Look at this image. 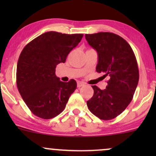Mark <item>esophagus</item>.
Listing matches in <instances>:
<instances>
[{"mask_svg":"<svg viewBox=\"0 0 156 156\" xmlns=\"http://www.w3.org/2000/svg\"><path fill=\"white\" fill-rule=\"evenodd\" d=\"M84 85V82H81V81H78V84H77V86H78V87H82V86Z\"/></svg>","mask_w":156,"mask_h":156,"instance_id":"esophagus-1","label":"esophagus"}]
</instances>
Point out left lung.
I'll list each match as a JSON object with an SVG mask.
<instances>
[{
	"label": "left lung",
	"instance_id": "1",
	"mask_svg": "<svg viewBox=\"0 0 156 156\" xmlns=\"http://www.w3.org/2000/svg\"><path fill=\"white\" fill-rule=\"evenodd\" d=\"M98 55L96 70L109 77L104 90L92 86L94 96L87 100L90 111L103 120H111L130 104L139 81V69L130 44L118 34L98 32L85 34Z\"/></svg>",
	"mask_w": 156,
	"mask_h": 156
}]
</instances>
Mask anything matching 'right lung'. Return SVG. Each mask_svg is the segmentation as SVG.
<instances>
[{"instance_id": "add662e5", "label": "right lung", "mask_w": 156, "mask_h": 156, "mask_svg": "<svg viewBox=\"0 0 156 156\" xmlns=\"http://www.w3.org/2000/svg\"><path fill=\"white\" fill-rule=\"evenodd\" d=\"M82 37V34L48 31L29 42L20 53L17 87L26 104L37 117L50 119L60 114L76 89L75 80L61 81L55 72L56 66L66 62Z\"/></svg>"}]
</instances>
